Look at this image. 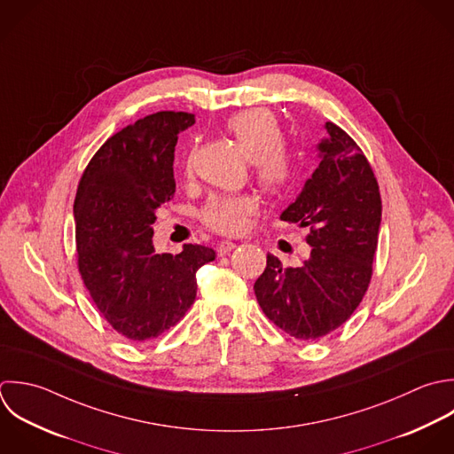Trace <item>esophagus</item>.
Segmentation results:
<instances>
[{
  "label": "esophagus",
  "instance_id": "obj_1",
  "mask_svg": "<svg viewBox=\"0 0 454 454\" xmlns=\"http://www.w3.org/2000/svg\"><path fill=\"white\" fill-rule=\"evenodd\" d=\"M235 247H237L235 242H231V240H223V242L217 244V254H219V256H224V254L231 253Z\"/></svg>",
  "mask_w": 454,
  "mask_h": 454
}]
</instances>
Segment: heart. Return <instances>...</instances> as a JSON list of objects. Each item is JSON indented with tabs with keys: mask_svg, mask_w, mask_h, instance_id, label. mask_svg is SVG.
Instances as JSON below:
<instances>
[{
	"mask_svg": "<svg viewBox=\"0 0 454 454\" xmlns=\"http://www.w3.org/2000/svg\"><path fill=\"white\" fill-rule=\"evenodd\" d=\"M226 130L253 162L258 182L270 192L283 191L295 175L294 155L281 146L283 129L267 109H246L228 118ZM258 203L251 196H214L201 210L207 226L221 233H239Z\"/></svg>",
	"mask_w": 454,
	"mask_h": 454,
	"instance_id": "1",
	"label": "heart"
}]
</instances>
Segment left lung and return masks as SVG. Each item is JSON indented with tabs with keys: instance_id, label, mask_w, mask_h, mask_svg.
<instances>
[{
	"instance_id": "obj_1",
	"label": "left lung",
	"mask_w": 454,
	"mask_h": 454,
	"mask_svg": "<svg viewBox=\"0 0 454 454\" xmlns=\"http://www.w3.org/2000/svg\"><path fill=\"white\" fill-rule=\"evenodd\" d=\"M318 145L320 164L281 221L309 226L311 256L285 269L269 254L254 283L260 308L297 340H318L361 304L379 242L382 201L370 162L357 143L333 121Z\"/></svg>"
}]
</instances>
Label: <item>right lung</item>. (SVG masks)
I'll use <instances>...</instances> for the list:
<instances>
[{"mask_svg": "<svg viewBox=\"0 0 454 454\" xmlns=\"http://www.w3.org/2000/svg\"><path fill=\"white\" fill-rule=\"evenodd\" d=\"M194 114L159 111L111 136L86 166L75 201L77 265L109 325L130 341L173 327L196 299V270L215 260L205 246L157 253L155 212L175 194L178 134Z\"/></svg>", "mask_w": 454, "mask_h": 454, "instance_id": "obj_1", "label": "right lung"}]
</instances>
